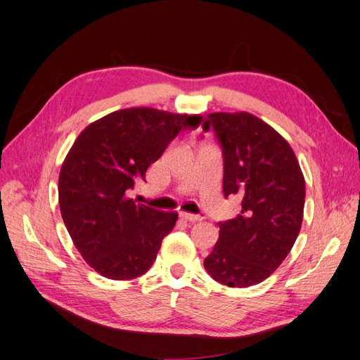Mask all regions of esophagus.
<instances>
[{
    "label": "esophagus",
    "instance_id": "1",
    "mask_svg": "<svg viewBox=\"0 0 360 360\" xmlns=\"http://www.w3.org/2000/svg\"><path fill=\"white\" fill-rule=\"evenodd\" d=\"M180 217L183 221H188V222H197V221H202V216L200 214H192V213H186V212H181Z\"/></svg>",
    "mask_w": 360,
    "mask_h": 360
}]
</instances>
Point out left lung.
I'll list each match as a JSON object with an SVG mask.
<instances>
[{
	"instance_id": "left-lung-1",
	"label": "left lung",
	"mask_w": 360,
	"mask_h": 360,
	"mask_svg": "<svg viewBox=\"0 0 360 360\" xmlns=\"http://www.w3.org/2000/svg\"><path fill=\"white\" fill-rule=\"evenodd\" d=\"M224 156V195L242 198V212L219 222V238L204 267L228 287L267 279L287 258L303 221L304 179L292 148L276 130L249 112H213Z\"/></svg>"
}]
</instances>
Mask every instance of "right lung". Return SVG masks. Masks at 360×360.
Segmentation results:
<instances>
[{"mask_svg": "<svg viewBox=\"0 0 360 360\" xmlns=\"http://www.w3.org/2000/svg\"><path fill=\"white\" fill-rule=\"evenodd\" d=\"M201 115L126 108L86 126L64 159L58 200L64 225L86 264L114 281L135 279L153 264L177 212L127 197L171 141Z\"/></svg>", "mask_w": 360, "mask_h": 360, "instance_id": "right-lung-1", "label": "right lung"}]
</instances>
